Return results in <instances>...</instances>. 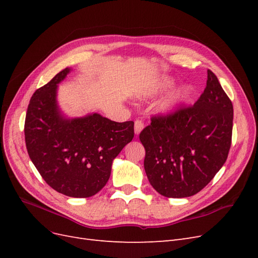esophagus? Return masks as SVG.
<instances>
[{
    "label": "esophagus",
    "mask_w": 258,
    "mask_h": 258,
    "mask_svg": "<svg viewBox=\"0 0 258 258\" xmlns=\"http://www.w3.org/2000/svg\"><path fill=\"white\" fill-rule=\"evenodd\" d=\"M144 128V122L141 119H137L135 121V132L136 135H140V132L142 131V129Z\"/></svg>",
    "instance_id": "obj_1"
}]
</instances>
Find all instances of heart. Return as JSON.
<instances>
[{
  "label": "heart",
  "instance_id": "heart-1",
  "mask_svg": "<svg viewBox=\"0 0 258 258\" xmlns=\"http://www.w3.org/2000/svg\"><path fill=\"white\" fill-rule=\"evenodd\" d=\"M170 85V82H165L162 83L163 87H167V86ZM191 95V88L189 86H182L181 88H178L174 92L171 93L170 96H168L163 102L160 105V110L161 112L166 113V114H172L176 112L179 107H181Z\"/></svg>",
  "mask_w": 258,
  "mask_h": 258
}]
</instances>
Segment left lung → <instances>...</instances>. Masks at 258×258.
<instances>
[{"label":"left lung","instance_id":"left-lung-1","mask_svg":"<svg viewBox=\"0 0 258 258\" xmlns=\"http://www.w3.org/2000/svg\"><path fill=\"white\" fill-rule=\"evenodd\" d=\"M140 134L144 169L155 190L168 198L199 192L223 167L230 150L233 107L216 75L208 70L194 105L155 115Z\"/></svg>","mask_w":258,"mask_h":258}]
</instances>
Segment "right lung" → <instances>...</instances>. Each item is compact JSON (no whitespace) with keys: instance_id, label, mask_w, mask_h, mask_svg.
Here are the masks:
<instances>
[{"instance_id":"add662e5","label":"right lung","mask_w":258,"mask_h":258,"mask_svg":"<svg viewBox=\"0 0 258 258\" xmlns=\"http://www.w3.org/2000/svg\"><path fill=\"white\" fill-rule=\"evenodd\" d=\"M62 70L30 100L25 121L28 154L51 188L74 198H87L103 188L112 162L135 137V122H116L100 114L67 119L57 105Z\"/></svg>"}]
</instances>
